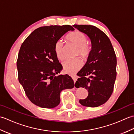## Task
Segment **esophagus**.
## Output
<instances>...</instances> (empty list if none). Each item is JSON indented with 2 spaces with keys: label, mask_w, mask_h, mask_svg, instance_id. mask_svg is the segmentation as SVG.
Returning <instances> with one entry per match:
<instances>
[{
  "label": "esophagus",
  "mask_w": 134,
  "mask_h": 134,
  "mask_svg": "<svg viewBox=\"0 0 134 134\" xmlns=\"http://www.w3.org/2000/svg\"><path fill=\"white\" fill-rule=\"evenodd\" d=\"M72 79H73V81H74V83H75V82L76 81V78L75 77V76H72Z\"/></svg>",
  "instance_id": "esophagus-1"
}]
</instances>
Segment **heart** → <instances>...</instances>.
Wrapping results in <instances>:
<instances>
[{
    "mask_svg": "<svg viewBox=\"0 0 134 134\" xmlns=\"http://www.w3.org/2000/svg\"><path fill=\"white\" fill-rule=\"evenodd\" d=\"M67 40L70 44L77 48L75 56H80L86 60L91 55L92 51V46L90 42H87V37L85 34L78 30L70 32L66 36ZM64 46L60 40L56 41L55 45V52L56 56L60 60L64 59ZM82 63L79 59L68 60L63 63L64 71L70 75H73L81 69Z\"/></svg>",
    "mask_w": 134,
    "mask_h": 134,
    "instance_id": "heart-1",
    "label": "heart"
}]
</instances>
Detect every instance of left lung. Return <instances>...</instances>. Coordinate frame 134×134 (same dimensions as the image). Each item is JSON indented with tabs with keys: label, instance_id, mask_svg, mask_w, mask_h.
I'll use <instances>...</instances> for the list:
<instances>
[{
	"label": "left lung",
	"instance_id": "obj_1",
	"mask_svg": "<svg viewBox=\"0 0 134 134\" xmlns=\"http://www.w3.org/2000/svg\"><path fill=\"white\" fill-rule=\"evenodd\" d=\"M73 26L89 37L92 51L86 63L79 71L75 84L85 87L87 98L80 99L85 107H97L105 103L112 95L116 78L117 59L109 38L104 32L92 25H74Z\"/></svg>",
	"mask_w": 134,
	"mask_h": 134
}]
</instances>
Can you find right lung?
<instances>
[{"label":"right lung","instance_id":"right-lung-1","mask_svg":"<svg viewBox=\"0 0 134 134\" xmlns=\"http://www.w3.org/2000/svg\"><path fill=\"white\" fill-rule=\"evenodd\" d=\"M74 30L69 25L40 27L21 45L16 62L18 80L27 98L37 106L56 107L60 102L62 91L74 86L69 75L56 76L62 66L55 52L56 41Z\"/></svg>","mask_w":134,"mask_h":134}]
</instances>
